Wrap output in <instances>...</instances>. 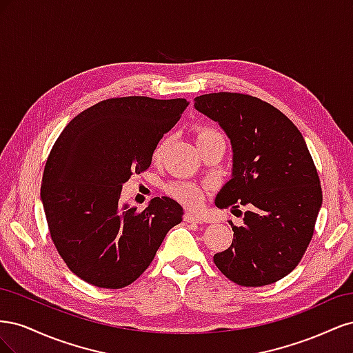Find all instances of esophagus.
<instances>
[{"instance_id": "1", "label": "esophagus", "mask_w": 353, "mask_h": 353, "mask_svg": "<svg viewBox=\"0 0 353 353\" xmlns=\"http://www.w3.org/2000/svg\"><path fill=\"white\" fill-rule=\"evenodd\" d=\"M184 221L190 222V223H201L203 222V219L199 215H194V213H185Z\"/></svg>"}]
</instances>
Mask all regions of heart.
Returning a JSON list of instances; mask_svg holds the SVG:
<instances>
[{
    "label": "heart",
    "mask_w": 353,
    "mask_h": 353,
    "mask_svg": "<svg viewBox=\"0 0 353 353\" xmlns=\"http://www.w3.org/2000/svg\"><path fill=\"white\" fill-rule=\"evenodd\" d=\"M216 137H222V135L216 130H213V128L206 126V125L196 126L197 144L206 141V140H210V138H216ZM168 144H169L168 138H163V140L159 141V144L156 145L154 152H153V160H156L157 162V160L162 159ZM166 191L170 197H174L179 203H183L184 206L191 208V209L199 208L203 201V191L197 185L185 183V181H175V183H170L166 187Z\"/></svg>",
    "instance_id": "1"
}]
</instances>
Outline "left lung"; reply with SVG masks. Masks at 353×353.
<instances>
[{
    "label": "left lung",
    "instance_id": "left-lung-1",
    "mask_svg": "<svg viewBox=\"0 0 353 353\" xmlns=\"http://www.w3.org/2000/svg\"><path fill=\"white\" fill-rule=\"evenodd\" d=\"M194 108L219 123L232 147V175L218 193L219 209L248 206L232 225L230 248L213 256L239 285L261 287L290 274L314 236L323 191L301 131L270 103L248 94L212 92Z\"/></svg>",
    "mask_w": 353,
    "mask_h": 353
}]
</instances>
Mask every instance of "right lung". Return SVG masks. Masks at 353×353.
I'll list each match as a JSON object with an SVG mask.
<instances>
[{
    "mask_svg": "<svg viewBox=\"0 0 353 353\" xmlns=\"http://www.w3.org/2000/svg\"><path fill=\"white\" fill-rule=\"evenodd\" d=\"M185 99L103 100L68 123L52 145L41 200L61 259L101 288L134 283L154 259L168 231L183 221L169 197L148 206L121 205L122 185L152 165L156 145L187 109Z\"/></svg>",
    "mask_w": 353,
    "mask_h": 353,
    "instance_id": "obj_1",
    "label": "right lung"
}]
</instances>
